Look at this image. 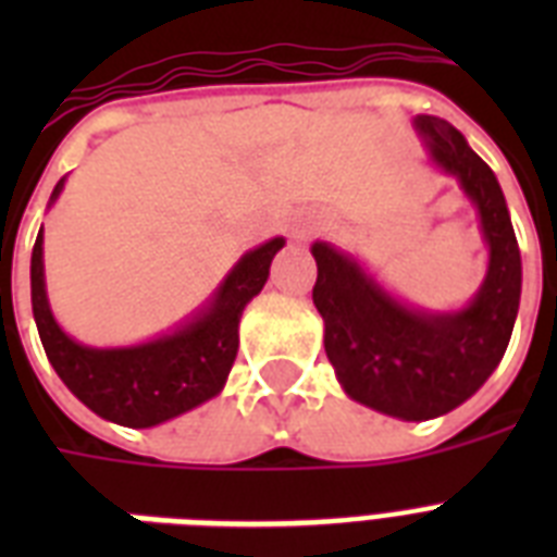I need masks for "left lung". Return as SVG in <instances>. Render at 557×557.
Listing matches in <instances>:
<instances>
[{"label": "left lung", "instance_id": "obj_1", "mask_svg": "<svg viewBox=\"0 0 557 557\" xmlns=\"http://www.w3.org/2000/svg\"><path fill=\"white\" fill-rule=\"evenodd\" d=\"M433 168L454 176L474 205L488 269L462 309L433 312L405 304L347 251L314 243L312 300L323 318V347L352 401L405 422H424L474 396L497 370L520 309V248L506 196L492 168L457 126L416 115Z\"/></svg>", "mask_w": 557, "mask_h": 557}]
</instances>
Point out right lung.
<instances>
[{
  "label": "right lung",
  "mask_w": 557,
  "mask_h": 557,
  "mask_svg": "<svg viewBox=\"0 0 557 557\" xmlns=\"http://www.w3.org/2000/svg\"><path fill=\"white\" fill-rule=\"evenodd\" d=\"M60 178L51 193L54 205L63 193ZM283 236L245 251L201 309L176 330L133 347H86L65 335L57 323L46 292L42 227L30 251V306L39 341L63 384L107 422L124 428H156L193 407L205 405L225 387L239 349L243 309L260 295Z\"/></svg>",
  "instance_id": "right-lung-1"
}]
</instances>
